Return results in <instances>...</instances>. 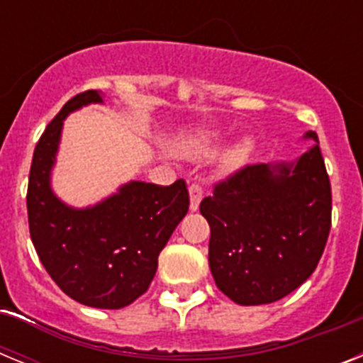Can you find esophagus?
<instances>
[{
    "label": "esophagus",
    "instance_id": "34e87169",
    "mask_svg": "<svg viewBox=\"0 0 363 363\" xmlns=\"http://www.w3.org/2000/svg\"><path fill=\"white\" fill-rule=\"evenodd\" d=\"M189 194H191V211H198L201 198H203V187L200 184H191Z\"/></svg>",
    "mask_w": 363,
    "mask_h": 363
}]
</instances>
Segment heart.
<instances>
[{"instance_id":"1","label":"heart","mask_w":363,"mask_h":363,"mask_svg":"<svg viewBox=\"0 0 363 363\" xmlns=\"http://www.w3.org/2000/svg\"><path fill=\"white\" fill-rule=\"evenodd\" d=\"M243 152H245V150L240 149L238 152H236V156H238V158H242ZM185 154H189L191 158H201V156H209V154H211V147H207V145L189 147V149L185 150Z\"/></svg>"}]
</instances>
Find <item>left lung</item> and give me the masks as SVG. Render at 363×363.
Wrapping results in <instances>:
<instances>
[{
    "label": "left lung",
    "mask_w": 363,
    "mask_h": 363,
    "mask_svg": "<svg viewBox=\"0 0 363 363\" xmlns=\"http://www.w3.org/2000/svg\"><path fill=\"white\" fill-rule=\"evenodd\" d=\"M293 163L245 165L214 185L200 213L211 225L209 267L240 306L298 289L318 265L331 230V182L316 133Z\"/></svg>",
    "instance_id": "8db88e82"
}]
</instances>
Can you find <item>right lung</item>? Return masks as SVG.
I'll use <instances>...</instances> for the list:
<instances>
[{
    "label": "right lung",
    "instance_id": "right-lung-1",
    "mask_svg": "<svg viewBox=\"0 0 363 363\" xmlns=\"http://www.w3.org/2000/svg\"><path fill=\"white\" fill-rule=\"evenodd\" d=\"M98 91L69 99L47 125L32 156L27 189L28 229L41 264L67 296L98 309L130 306L149 289L158 256L189 211L184 179L169 187L130 182L86 209H72L50 189L63 120Z\"/></svg>",
    "mask_w": 363,
    "mask_h": 363
}]
</instances>
